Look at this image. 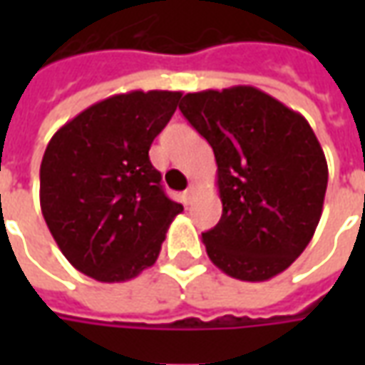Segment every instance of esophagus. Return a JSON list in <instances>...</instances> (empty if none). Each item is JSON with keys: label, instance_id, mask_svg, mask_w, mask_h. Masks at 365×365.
Returning a JSON list of instances; mask_svg holds the SVG:
<instances>
[{"label": "esophagus", "instance_id": "34e87169", "mask_svg": "<svg viewBox=\"0 0 365 365\" xmlns=\"http://www.w3.org/2000/svg\"><path fill=\"white\" fill-rule=\"evenodd\" d=\"M195 193H197V183L191 182L190 187L183 191V201H185V205H190L191 201H193V197H195Z\"/></svg>", "mask_w": 365, "mask_h": 365}]
</instances>
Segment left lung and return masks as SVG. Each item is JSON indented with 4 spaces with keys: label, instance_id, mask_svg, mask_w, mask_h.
<instances>
[{
    "label": "left lung",
    "instance_id": "8db88e82",
    "mask_svg": "<svg viewBox=\"0 0 365 365\" xmlns=\"http://www.w3.org/2000/svg\"><path fill=\"white\" fill-rule=\"evenodd\" d=\"M180 111L217 160L222 215L203 232L211 262L242 282L282 274L311 242L327 193L311 125L252 86L185 93Z\"/></svg>",
    "mask_w": 365,
    "mask_h": 365
}]
</instances>
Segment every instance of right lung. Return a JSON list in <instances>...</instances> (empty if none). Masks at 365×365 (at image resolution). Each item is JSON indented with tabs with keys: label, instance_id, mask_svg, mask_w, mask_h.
I'll return each mask as SVG.
<instances>
[{
	"label": "right lung",
	"instance_id": "right-lung-1",
	"mask_svg": "<svg viewBox=\"0 0 365 365\" xmlns=\"http://www.w3.org/2000/svg\"><path fill=\"white\" fill-rule=\"evenodd\" d=\"M182 91H128L93 103L60 127L41 162V209L78 272L127 282L150 268L180 203L148 158Z\"/></svg>",
	"mask_w": 365,
	"mask_h": 365
}]
</instances>
